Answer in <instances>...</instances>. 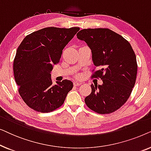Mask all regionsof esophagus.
Wrapping results in <instances>:
<instances>
[{
  "instance_id": "34e87169",
  "label": "esophagus",
  "mask_w": 151,
  "mask_h": 151,
  "mask_svg": "<svg viewBox=\"0 0 151 151\" xmlns=\"http://www.w3.org/2000/svg\"><path fill=\"white\" fill-rule=\"evenodd\" d=\"M82 84V82H78V81H75L73 82V85L75 86H80Z\"/></svg>"
}]
</instances>
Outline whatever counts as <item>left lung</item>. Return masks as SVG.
<instances>
[{
  "instance_id": "obj_1",
  "label": "left lung",
  "mask_w": 151,
  "mask_h": 151,
  "mask_svg": "<svg viewBox=\"0 0 151 151\" xmlns=\"http://www.w3.org/2000/svg\"><path fill=\"white\" fill-rule=\"evenodd\" d=\"M77 37L90 47L94 65L100 68L93 70L91 77L103 82L102 85H91V93L84 102L100 114L114 112L127 102L135 84L137 64L135 52L125 38L109 29H84Z\"/></svg>"
}]
</instances>
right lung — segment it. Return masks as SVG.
Returning <instances> with one entry per match:
<instances>
[{"label": "right lung", "instance_id": "1", "mask_svg": "<svg viewBox=\"0 0 151 151\" xmlns=\"http://www.w3.org/2000/svg\"><path fill=\"white\" fill-rule=\"evenodd\" d=\"M79 30L46 27L27 35L18 47L13 64L14 78L20 96L31 109L49 113L63 104L73 82L64 80L53 85L51 71Z\"/></svg>", "mask_w": 151, "mask_h": 151}]
</instances>
